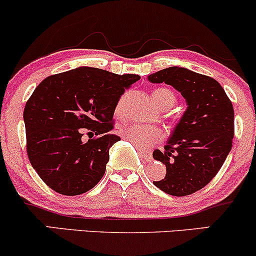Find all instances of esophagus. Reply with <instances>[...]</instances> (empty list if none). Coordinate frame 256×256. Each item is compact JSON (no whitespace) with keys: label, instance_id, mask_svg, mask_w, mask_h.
Listing matches in <instances>:
<instances>
[{"label":"esophagus","instance_id":"obj_1","mask_svg":"<svg viewBox=\"0 0 256 256\" xmlns=\"http://www.w3.org/2000/svg\"><path fill=\"white\" fill-rule=\"evenodd\" d=\"M138 154H140V158H144L146 161H152V152H148V150H138Z\"/></svg>","mask_w":256,"mask_h":256}]
</instances>
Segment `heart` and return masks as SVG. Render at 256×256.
<instances>
[{
    "label": "heart",
    "instance_id": "b5f03b06",
    "mask_svg": "<svg viewBox=\"0 0 256 256\" xmlns=\"http://www.w3.org/2000/svg\"><path fill=\"white\" fill-rule=\"evenodd\" d=\"M152 98L160 110H168L176 101L174 94L165 88L154 90ZM116 116H122V102H119L116 107ZM120 134L125 140H128L132 146H136L138 150H148L165 138V131L158 125H125L120 128Z\"/></svg>",
    "mask_w": 256,
    "mask_h": 256
}]
</instances>
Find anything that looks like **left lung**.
Masks as SVG:
<instances>
[{"instance_id": "1", "label": "left lung", "mask_w": 256, "mask_h": 256, "mask_svg": "<svg viewBox=\"0 0 256 256\" xmlns=\"http://www.w3.org/2000/svg\"><path fill=\"white\" fill-rule=\"evenodd\" d=\"M148 79L172 85L188 104L165 149L152 152L166 166L165 178L152 183L168 195H192L216 177L231 150L234 107L216 79L183 67L161 70Z\"/></svg>"}]
</instances>
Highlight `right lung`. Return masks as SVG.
<instances>
[{"label":"right lung","mask_w":256,"mask_h":256,"mask_svg":"<svg viewBox=\"0 0 256 256\" xmlns=\"http://www.w3.org/2000/svg\"><path fill=\"white\" fill-rule=\"evenodd\" d=\"M138 79L137 74L79 67L49 76L34 89L24 110L26 152L50 189L76 196L101 180L110 148L120 140L110 134L114 110ZM84 132L88 142L81 138Z\"/></svg>","instance_id":"obj_1"}]
</instances>
